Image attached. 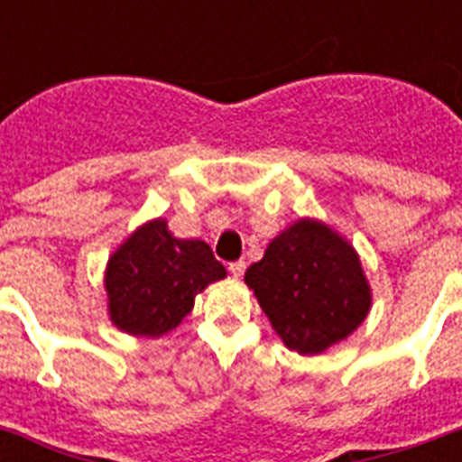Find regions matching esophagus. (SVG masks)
<instances>
[{"mask_svg":"<svg viewBox=\"0 0 462 462\" xmlns=\"http://www.w3.org/2000/svg\"><path fill=\"white\" fill-rule=\"evenodd\" d=\"M245 271H246L245 261H232L230 263V273L235 275V278H242V275H245Z\"/></svg>","mask_w":462,"mask_h":462,"instance_id":"34e87169","label":"esophagus"}]
</instances>
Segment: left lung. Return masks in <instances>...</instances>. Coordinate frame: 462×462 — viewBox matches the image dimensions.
<instances>
[{
  "label": "left lung",
  "instance_id": "obj_1",
  "mask_svg": "<svg viewBox=\"0 0 462 462\" xmlns=\"http://www.w3.org/2000/svg\"><path fill=\"white\" fill-rule=\"evenodd\" d=\"M245 282L285 347L300 355H321L350 337L372 309L357 249L316 217L278 232Z\"/></svg>",
  "mask_w": 462,
  "mask_h": 462
}]
</instances>
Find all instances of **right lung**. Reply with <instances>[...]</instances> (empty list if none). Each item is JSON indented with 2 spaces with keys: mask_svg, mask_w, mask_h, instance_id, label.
<instances>
[{
  "mask_svg": "<svg viewBox=\"0 0 462 462\" xmlns=\"http://www.w3.org/2000/svg\"><path fill=\"white\" fill-rule=\"evenodd\" d=\"M223 278L227 271L206 242L174 237L165 217H153L107 259V316L122 333L160 337L180 326L199 292Z\"/></svg>",
  "mask_w": 462,
  "mask_h": 462,
  "instance_id": "obj_1",
  "label": "right lung"
}]
</instances>
